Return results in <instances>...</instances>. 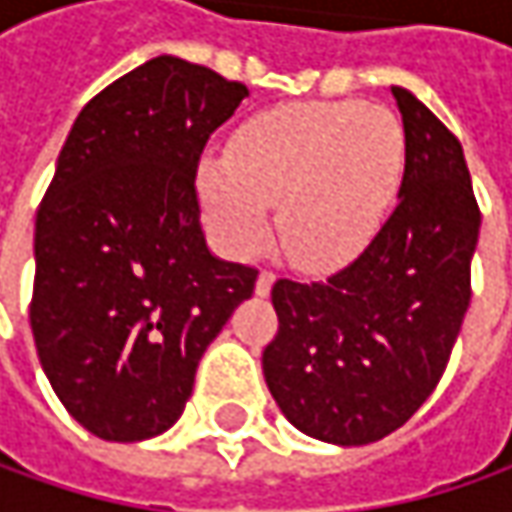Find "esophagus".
<instances>
[{
  "label": "esophagus",
  "instance_id": "esophagus-1",
  "mask_svg": "<svg viewBox=\"0 0 512 512\" xmlns=\"http://www.w3.org/2000/svg\"><path fill=\"white\" fill-rule=\"evenodd\" d=\"M273 282H276V273H273V270H262V273H259V279H256V293H259V296H267V293H270V287H273Z\"/></svg>",
  "mask_w": 512,
  "mask_h": 512
}]
</instances>
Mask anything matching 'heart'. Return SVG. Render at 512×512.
<instances>
[{
	"mask_svg": "<svg viewBox=\"0 0 512 512\" xmlns=\"http://www.w3.org/2000/svg\"><path fill=\"white\" fill-rule=\"evenodd\" d=\"M407 168V130L362 102H296L247 119L227 156H205L199 193L219 242L256 253L279 236L299 265H344L379 233Z\"/></svg>",
	"mask_w": 512,
	"mask_h": 512,
	"instance_id": "1",
	"label": "heart"
}]
</instances>
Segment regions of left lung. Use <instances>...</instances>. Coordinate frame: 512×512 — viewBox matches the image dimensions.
Here are the masks:
<instances>
[{
	"instance_id": "obj_1",
	"label": "left lung",
	"mask_w": 512,
	"mask_h": 512,
	"mask_svg": "<svg viewBox=\"0 0 512 512\" xmlns=\"http://www.w3.org/2000/svg\"><path fill=\"white\" fill-rule=\"evenodd\" d=\"M399 205L373 242L319 282L279 279V330L262 353L287 422L322 442H379L436 390L470 307L482 210L459 139L410 90Z\"/></svg>"
}]
</instances>
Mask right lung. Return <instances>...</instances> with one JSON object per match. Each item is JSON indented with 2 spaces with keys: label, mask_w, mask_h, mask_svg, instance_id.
<instances>
[{
  "label": "right lung",
  "mask_w": 512,
  "mask_h": 512,
  "mask_svg": "<svg viewBox=\"0 0 512 512\" xmlns=\"http://www.w3.org/2000/svg\"><path fill=\"white\" fill-rule=\"evenodd\" d=\"M242 82L156 56L76 116L36 213L30 327L68 413L105 442L165 433L259 270L205 245L196 170Z\"/></svg>",
  "instance_id": "right-lung-1"
}]
</instances>
